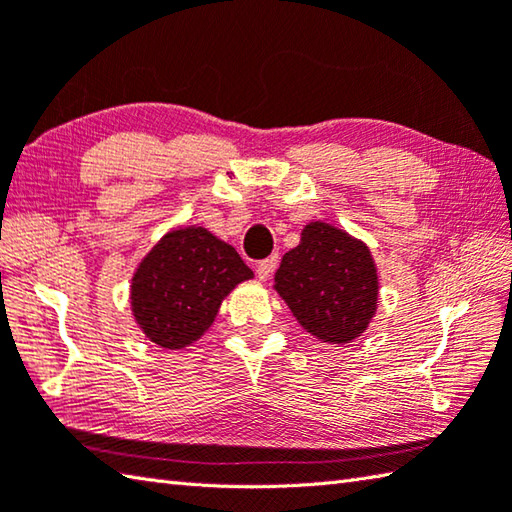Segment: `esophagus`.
I'll list each match as a JSON object with an SVG mask.
<instances>
[{
    "instance_id": "esophagus-1",
    "label": "esophagus",
    "mask_w": 512,
    "mask_h": 512,
    "mask_svg": "<svg viewBox=\"0 0 512 512\" xmlns=\"http://www.w3.org/2000/svg\"><path fill=\"white\" fill-rule=\"evenodd\" d=\"M275 268H277V257H268V259H264V262H259L257 277L264 282V279H268L270 275L275 273Z\"/></svg>"
}]
</instances>
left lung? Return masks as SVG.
<instances>
[{"label":"left lung","instance_id":"8db88e82","mask_svg":"<svg viewBox=\"0 0 512 512\" xmlns=\"http://www.w3.org/2000/svg\"><path fill=\"white\" fill-rule=\"evenodd\" d=\"M275 290L306 333L350 344L375 317L379 277L364 242L333 224L310 222L282 257Z\"/></svg>","mask_w":512,"mask_h":512}]
</instances>
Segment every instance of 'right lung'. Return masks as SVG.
<instances>
[{
	"instance_id": "add662e5",
	"label": "right lung",
	"mask_w": 512,
	"mask_h": 512,
	"mask_svg": "<svg viewBox=\"0 0 512 512\" xmlns=\"http://www.w3.org/2000/svg\"><path fill=\"white\" fill-rule=\"evenodd\" d=\"M253 279L237 250L204 226L166 233L130 279V308L150 342L179 350L213 326L224 297Z\"/></svg>"
}]
</instances>
